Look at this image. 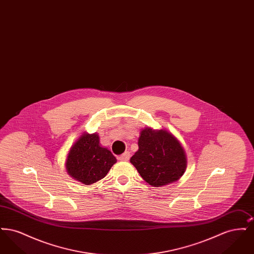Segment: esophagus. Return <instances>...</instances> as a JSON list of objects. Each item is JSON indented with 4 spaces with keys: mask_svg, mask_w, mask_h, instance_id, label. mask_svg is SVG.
<instances>
[{
    "mask_svg": "<svg viewBox=\"0 0 254 254\" xmlns=\"http://www.w3.org/2000/svg\"><path fill=\"white\" fill-rule=\"evenodd\" d=\"M130 158V153L128 151H126L124 154H122L121 156L119 157L120 161H128Z\"/></svg>",
    "mask_w": 254,
    "mask_h": 254,
    "instance_id": "esophagus-1",
    "label": "esophagus"
}]
</instances>
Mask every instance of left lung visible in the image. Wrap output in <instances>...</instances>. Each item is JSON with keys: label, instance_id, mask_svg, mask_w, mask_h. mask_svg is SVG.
Returning a JSON list of instances; mask_svg holds the SVG:
<instances>
[{"label": "left lung", "instance_id": "8db88e82", "mask_svg": "<svg viewBox=\"0 0 254 254\" xmlns=\"http://www.w3.org/2000/svg\"><path fill=\"white\" fill-rule=\"evenodd\" d=\"M130 163L141 177L159 188L178 181L187 169V155L180 141L167 129L145 127L138 139Z\"/></svg>", "mask_w": 254, "mask_h": 254}]
</instances>
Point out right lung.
<instances>
[{"label":"right lung","mask_w":254,"mask_h":254,"mask_svg":"<svg viewBox=\"0 0 254 254\" xmlns=\"http://www.w3.org/2000/svg\"><path fill=\"white\" fill-rule=\"evenodd\" d=\"M116 162L109 149L100 145L98 133L83 132L70 146L64 165L74 180L89 186L106 177Z\"/></svg>","instance_id":"1"}]
</instances>
